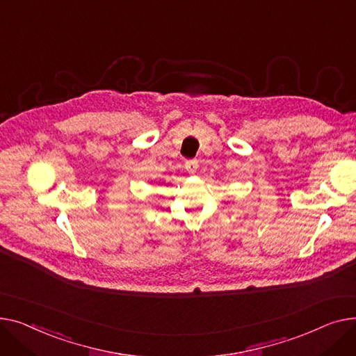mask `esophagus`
Wrapping results in <instances>:
<instances>
[{"label": "esophagus", "instance_id": "obj_1", "mask_svg": "<svg viewBox=\"0 0 356 356\" xmlns=\"http://www.w3.org/2000/svg\"><path fill=\"white\" fill-rule=\"evenodd\" d=\"M185 170L188 174H195L198 170V161L197 159H190L185 162Z\"/></svg>", "mask_w": 356, "mask_h": 356}]
</instances>
